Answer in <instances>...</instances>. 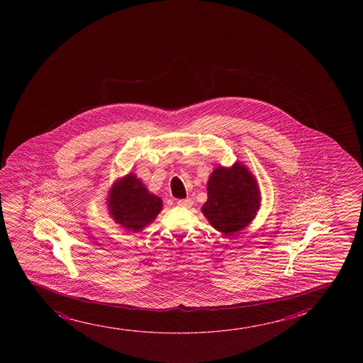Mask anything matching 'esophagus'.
<instances>
[{
    "mask_svg": "<svg viewBox=\"0 0 363 363\" xmlns=\"http://www.w3.org/2000/svg\"><path fill=\"white\" fill-rule=\"evenodd\" d=\"M177 204H179V207H184V208H189V207H192L194 201H192L191 199H179V201H177Z\"/></svg>",
    "mask_w": 363,
    "mask_h": 363,
    "instance_id": "1",
    "label": "esophagus"
}]
</instances>
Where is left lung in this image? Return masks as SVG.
Masks as SVG:
<instances>
[{
  "instance_id": "1",
  "label": "left lung",
  "mask_w": 363,
  "mask_h": 363,
  "mask_svg": "<svg viewBox=\"0 0 363 363\" xmlns=\"http://www.w3.org/2000/svg\"><path fill=\"white\" fill-rule=\"evenodd\" d=\"M208 199L202 213L219 233L232 235L247 228L260 209L258 181L245 164L217 166L207 182Z\"/></svg>"
}]
</instances>
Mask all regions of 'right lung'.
<instances>
[{
    "label": "right lung",
    "instance_id": "right-lung-1",
    "mask_svg": "<svg viewBox=\"0 0 363 363\" xmlns=\"http://www.w3.org/2000/svg\"><path fill=\"white\" fill-rule=\"evenodd\" d=\"M110 217L128 232H141L162 211V199L151 194L136 174H125L110 187L106 197Z\"/></svg>",
    "mask_w": 363,
    "mask_h": 363
}]
</instances>
